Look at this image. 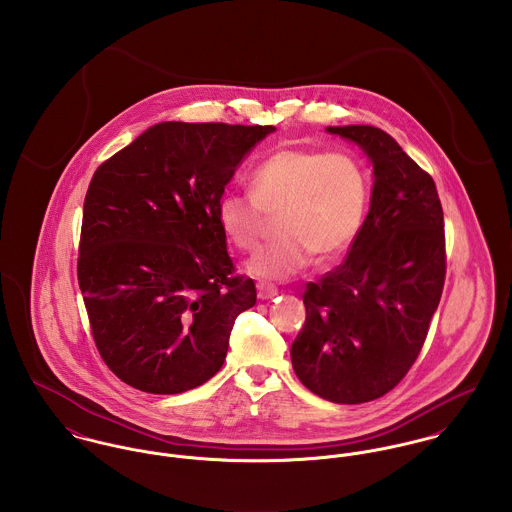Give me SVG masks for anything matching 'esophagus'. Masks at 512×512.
Returning <instances> with one entry per match:
<instances>
[{
	"mask_svg": "<svg viewBox=\"0 0 512 512\" xmlns=\"http://www.w3.org/2000/svg\"><path fill=\"white\" fill-rule=\"evenodd\" d=\"M256 288H258V297L260 299H272V297H276L280 293L274 286H268V284H258Z\"/></svg>",
	"mask_w": 512,
	"mask_h": 512,
	"instance_id": "esophagus-1",
	"label": "esophagus"
}]
</instances>
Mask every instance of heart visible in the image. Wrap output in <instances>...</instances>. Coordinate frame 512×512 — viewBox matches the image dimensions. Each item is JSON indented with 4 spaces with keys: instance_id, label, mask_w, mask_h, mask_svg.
I'll list each match as a JSON object with an SVG mask.
<instances>
[{
    "instance_id": "1",
    "label": "heart",
    "mask_w": 512,
    "mask_h": 512,
    "mask_svg": "<svg viewBox=\"0 0 512 512\" xmlns=\"http://www.w3.org/2000/svg\"><path fill=\"white\" fill-rule=\"evenodd\" d=\"M250 193H222L220 228L234 246L254 250L266 215L280 213L282 236L250 258L248 270L258 278L288 280L313 256L327 262L351 248L365 224L370 177L349 153L282 147L252 169Z\"/></svg>"
}]
</instances>
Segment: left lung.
Here are the masks:
<instances>
[{
  "label": "left lung",
  "instance_id": "obj_1",
  "mask_svg": "<svg viewBox=\"0 0 512 512\" xmlns=\"http://www.w3.org/2000/svg\"><path fill=\"white\" fill-rule=\"evenodd\" d=\"M372 163L365 224L345 262L309 282L292 345L297 378L335 404L390 392L418 359L445 282L443 211L434 179L374 126L327 128Z\"/></svg>",
  "mask_w": 512,
  "mask_h": 512
}]
</instances>
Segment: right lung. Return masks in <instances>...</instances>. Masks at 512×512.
<instances>
[{"mask_svg":"<svg viewBox=\"0 0 512 512\" xmlns=\"http://www.w3.org/2000/svg\"><path fill=\"white\" fill-rule=\"evenodd\" d=\"M274 130L161 122L96 169L76 272L96 349L122 382L179 394L219 372L256 288L234 274L217 205Z\"/></svg>","mask_w":512,"mask_h":512,"instance_id":"obj_1","label":"right lung"}]
</instances>
